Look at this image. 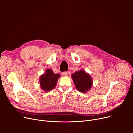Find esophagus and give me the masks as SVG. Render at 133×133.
<instances>
[{
    "label": "esophagus",
    "mask_w": 133,
    "mask_h": 133,
    "mask_svg": "<svg viewBox=\"0 0 133 133\" xmlns=\"http://www.w3.org/2000/svg\"><path fill=\"white\" fill-rule=\"evenodd\" d=\"M62 76H67V75H68V72H67V71H63V72H62Z\"/></svg>",
    "instance_id": "esophagus-1"
}]
</instances>
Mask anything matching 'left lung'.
<instances>
[{"instance_id": "1", "label": "left lung", "mask_w": 133, "mask_h": 133, "mask_svg": "<svg viewBox=\"0 0 133 133\" xmlns=\"http://www.w3.org/2000/svg\"><path fill=\"white\" fill-rule=\"evenodd\" d=\"M75 86L78 91L86 92L89 90L92 85V81L90 75L83 70L75 71L71 75Z\"/></svg>"}]
</instances>
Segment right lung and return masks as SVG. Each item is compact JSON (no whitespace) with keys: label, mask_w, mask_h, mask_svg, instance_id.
<instances>
[{"label":"right lung","mask_w":133,"mask_h":133,"mask_svg":"<svg viewBox=\"0 0 133 133\" xmlns=\"http://www.w3.org/2000/svg\"><path fill=\"white\" fill-rule=\"evenodd\" d=\"M60 76V74L54 73L51 69H46L44 74L40 77L39 81L41 89L44 91H49L53 89Z\"/></svg>","instance_id":"obj_1"}]
</instances>
